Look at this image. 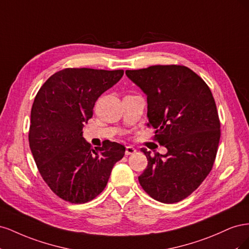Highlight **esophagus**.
<instances>
[{
  "label": "esophagus",
  "mask_w": 249,
  "mask_h": 249,
  "mask_svg": "<svg viewBox=\"0 0 249 249\" xmlns=\"http://www.w3.org/2000/svg\"><path fill=\"white\" fill-rule=\"evenodd\" d=\"M135 153H136V148L133 147L132 145H129V146L125 147V155L129 156V155H133Z\"/></svg>",
  "instance_id": "obj_1"
}]
</instances>
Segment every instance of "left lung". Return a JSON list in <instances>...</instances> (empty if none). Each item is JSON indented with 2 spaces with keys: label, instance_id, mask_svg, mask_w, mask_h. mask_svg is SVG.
Here are the masks:
<instances>
[{
  "label": "left lung",
  "instance_id": "8db88e82",
  "mask_svg": "<svg viewBox=\"0 0 249 249\" xmlns=\"http://www.w3.org/2000/svg\"><path fill=\"white\" fill-rule=\"evenodd\" d=\"M125 74L145 93L148 125L167 148L155 157L141 148L148 162L139 183L158 201H180L197 189L215 161L220 122L212 92L183 65H154Z\"/></svg>",
  "mask_w": 249,
  "mask_h": 249
}]
</instances>
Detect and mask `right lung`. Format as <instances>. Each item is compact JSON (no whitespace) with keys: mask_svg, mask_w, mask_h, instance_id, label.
Listing matches in <instances>:
<instances>
[{"mask_svg":"<svg viewBox=\"0 0 249 249\" xmlns=\"http://www.w3.org/2000/svg\"><path fill=\"white\" fill-rule=\"evenodd\" d=\"M124 71L65 69L37 92L29 143L42 178L57 196L71 203L92 200L106 187L125 147L104 142L93 149L83 138L96 100L123 78Z\"/></svg>","mask_w":249,"mask_h":249,"instance_id":"add662e5","label":"right lung"}]
</instances>
